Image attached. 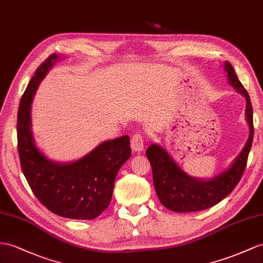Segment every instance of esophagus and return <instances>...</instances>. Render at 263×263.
Masks as SVG:
<instances>
[{
  "mask_svg": "<svg viewBox=\"0 0 263 263\" xmlns=\"http://www.w3.org/2000/svg\"><path fill=\"white\" fill-rule=\"evenodd\" d=\"M131 149L133 152H140L143 150V138L141 134L136 133L131 138Z\"/></svg>",
  "mask_w": 263,
  "mask_h": 263,
  "instance_id": "obj_1",
  "label": "esophagus"
}]
</instances>
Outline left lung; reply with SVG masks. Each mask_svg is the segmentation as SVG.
I'll list each match as a JSON object with an SVG mask.
<instances>
[{
  "label": "left lung",
  "mask_w": 263,
  "mask_h": 263,
  "mask_svg": "<svg viewBox=\"0 0 263 263\" xmlns=\"http://www.w3.org/2000/svg\"><path fill=\"white\" fill-rule=\"evenodd\" d=\"M228 81L233 89L246 98V120L250 129L249 138L239 156L227 170L211 179H198L185 173L163 146L158 143L146 149L152 166L153 183L157 196L166 209L174 212L201 211L218 204L232 192L243 174L253 141V112L250 98L241 84L232 65L224 63Z\"/></svg>",
  "instance_id": "left-lung-1"
}]
</instances>
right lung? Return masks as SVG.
Masks as SVG:
<instances>
[{
    "mask_svg": "<svg viewBox=\"0 0 263 263\" xmlns=\"http://www.w3.org/2000/svg\"><path fill=\"white\" fill-rule=\"evenodd\" d=\"M61 55L52 54L37 67L20 102L17 149L21 167L33 193L60 217L91 220L109 206L120 167L131 157L129 136L100 143L83 158L69 163L49 159L32 133L31 104L39 84Z\"/></svg>",
    "mask_w": 263,
    "mask_h": 263,
    "instance_id": "add662e5",
    "label": "right lung"
}]
</instances>
